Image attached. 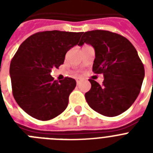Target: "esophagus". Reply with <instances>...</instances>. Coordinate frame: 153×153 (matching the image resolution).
Instances as JSON below:
<instances>
[{
    "mask_svg": "<svg viewBox=\"0 0 153 153\" xmlns=\"http://www.w3.org/2000/svg\"><path fill=\"white\" fill-rule=\"evenodd\" d=\"M76 83H77V85L79 84V83H80V81H81V78H76Z\"/></svg>",
    "mask_w": 153,
    "mask_h": 153,
    "instance_id": "34e87169",
    "label": "esophagus"
}]
</instances>
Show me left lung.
Here are the masks:
<instances>
[{"label":"left lung","mask_w":153,"mask_h":153,"mask_svg":"<svg viewBox=\"0 0 153 153\" xmlns=\"http://www.w3.org/2000/svg\"><path fill=\"white\" fill-rule=\"evenodd\" d=\"M84 43L95 50L93 71L104 76L102 85L89 79L91 89L85 93L86 102L103 116H118L132 106L140 93L145 76L143 63L134 46L118 33L101 30L87 31L79 46Z\"/></svg>","instance_id":"left-lung-1"}]
</instances>
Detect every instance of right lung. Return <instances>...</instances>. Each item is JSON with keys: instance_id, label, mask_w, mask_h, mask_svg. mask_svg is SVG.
Wrapping results in <instances>:
<instances>
[{"instance_id": "add662e5", "label": "right lung", "mask_w": 153, "mask_h": 153, "mask_svg": "<svg viewBox=\"0 0 153 153\" xmlns=\"http://www.w3.org/2000/svg\"><path fill=\"white\" fill-rule=\"evenodd\" d=\"M83 32L48 30L24 40L10 65L12 93L20 107L39 120H50L63 113L76 80H53L52 68L64 62L67 51L79 44ZM79 45V44H78Z\"/></svg>"}]
</instances>
